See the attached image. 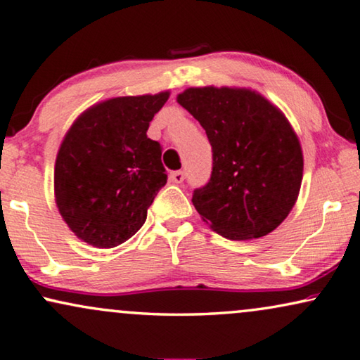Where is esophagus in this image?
<instances>
[{"label": "esophagus", "mask_w": 360, "mask_h": 360, "mask_svg": "<svg viewBox=\"0 0 360 360\" xmlns=\"http://www.w3.org/2000/svg\"><path fill=\"white\" fill-rule=\"evenodd\" d=\"M186 174L182 173V171H174V173H171V179H173V182H176V184H181L182 181H184Z\"/></svg>", "instance_id": "34e87169"}]
</instances>
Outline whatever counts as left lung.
I'll return each mask as SVG.
<instances>
[{"label":"left lung","instance_id":"obj_1","mask_svg":"<svg viewBox=\"0 0 360 360\" xmlns=\"http://www.w3.org/2000/svg\"><path fill=\"white\" fill-rule=\"evenodd\" d=\"M176 101L198 120L213 149L207 186L192 203L229 240H250L282 224L298 200L303 150L283 112L258 91L187 88Z\"/></svg>","mask_w":360,"mask_h":360}]
</instances>
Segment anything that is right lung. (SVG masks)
Returning <instances> with one entry per match:
<instances>
[{"label": "right lung", "instance_id": "1", "mask_svg": "<svg viewBox=\"0 0 360 360\" xmlns=\"http://www.w3.org/2000/svg\"><path fill=\"white\" fill-rule=\"evenodd\" d=\"M168 98L169 91H162L105 99L68 128L56 157L54 197L79 240L113 248L146 222L167 184L162 146L147 138V129Z\"/></svg>", "mask_w": 360, "mask_h": 360}]
</instances>
